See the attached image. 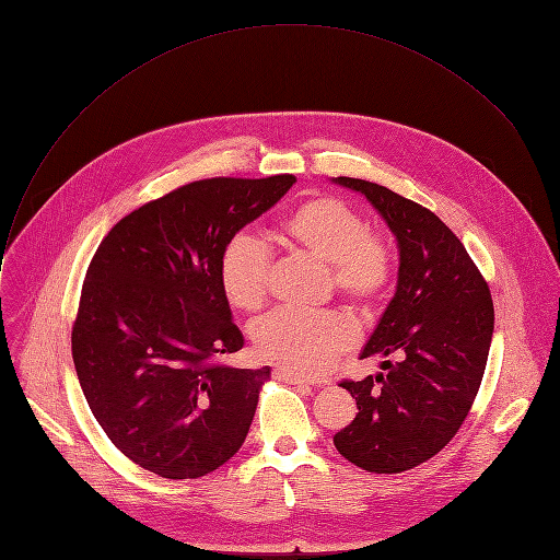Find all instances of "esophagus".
<instances>
[{
    "mask_svg": "<svg viewBox=\"0 0 560 560\" xmlns=\"http://www.w3.org/2000/svg\"><path fill=\"white\" fill-rule=\"evenodd\" d=\"M272 376H275L277 381H283V383H288V385H296V387H307V381H303V378L294 376L292 372H288V370H283V368H275V370H272Z\"/></svg>",
    "mask_w": 560,
    "mask_h": 560,
    "instance_id": "esophagus-1",
    "label": "esophagus"
}]
</instances>
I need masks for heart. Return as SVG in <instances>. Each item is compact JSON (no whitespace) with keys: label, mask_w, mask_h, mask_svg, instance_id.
Masks as SVG:
<instances>
[{"label":"heart","mask_w":560,"mask_h":560,"mask_svg":"<svg viewBox=\"0 0 560 560\" xmlns=\"http://www.w3.org/2000/svg\"><path fill=\"white\" fill-rule=\"evenodd\" d=\"M292 253L328 266L332 290L352 305L376 303L392 279V255L368 221L346 201L314 197L301 203L275 234ZM270 253L255 236L238 234L219 261V283L236 310H259L270 292ZM357 341V330L337 312L275 310L253 330L261 361L299 376L328 372Z\"/></svg>","instance_id":"1"}]
</instances>
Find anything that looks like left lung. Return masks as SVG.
<instances>
[{
	"instance_id": "obj_1",
	"label": "left lung",
	"mask_w": 560,
	"mask_h": 560,
	"mask_svg": "<svg viewBox=\"0 0 560 560\" xmlns=\"http://www.w3.org/2000/svg\"><path fill=\"white\" fill-rule=\"evenodd\" d=\"M383 217L398 246L396 292L361 359L378 374L343 381L354 421L335 434L341 456L374 474H398L439 454L463 425L481 387L494 303L458 236L428 208L385 186L337 177Z\"/></svg>"
}]
</instances>
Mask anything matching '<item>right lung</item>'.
I'll list each match as a JSON object with an SVG mask.
<instances>
[{
	"mask_svg": "<svg viewBox=\"0 0 560 560\" xmlns=\"http://www.w3.org/2000/svg\"><path fill=\"white\" fill-rule=\"evenodd\" d=\"M294 182H192L124 217L100 244L72 326V361L93 417L139 467L199 478L244 445L270 368L214 363L244 348L219 261Z\"/></svg>",
	"mask_w": 560,
	"mask_h": 560,
	"instance_id": "1",
	"label": "right lung"
}]
</instances>
